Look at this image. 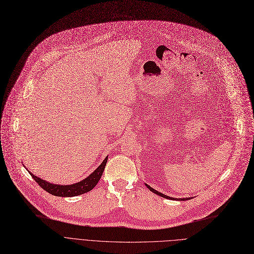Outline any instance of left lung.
<instances>
[{
    "mask_svg": "<svg viewBox=\"0 0 254 254\" xmlns=\"http://www.w3.org/2000/svg\"><path fill=\"white\" fill-rule=\"evenodd\" d=\"M145 185H146V187H147L151 192H153V193H155V194L160 195V196H162V197H165V198H168V199H175L174 197L167 196V195H165V194H163V193H161V192H159V191H157V190H154L153 188H151V187H150V186H148L147 184H145ZM188 199H191V197H190V198H177V200H188Z\"/></svg>",
    "mask_w": 254,
    "mask_h": 254,
    "instance_id": "obj_1",
    "label": "left lung"
}]
</instances>
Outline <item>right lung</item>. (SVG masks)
I'll return each mask as SVG.
<instances>
[{
  "instance_id": "1",
  "label": "right lung",
  "mask_w": 254,
  "mask_h": 254,
  "mask_svg": "<svg viewBox=\"0 0 254 254\" xmlns=\"http://www.w3.org/2000/svg\"><path fill=\"white\" fill-rule=\"evenodd\" d=\"M108 161V157L104 160V162L97 167L90 175L85 178L84 180L71 184V185H59V184H53L50 182H47L41 178H38L32 173H30L31 177L36 181V183L40 185L43 189H45L47 192L56 195V196H62V197H71V196H77V195H80L83 193H86L93 189V187L99 183L103 172L105 170L106 164Z\"/></svg>"
}]
</instances>
